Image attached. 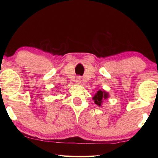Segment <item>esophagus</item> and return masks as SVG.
Listing matches in <instances>:
<instances>
[{"instance_id": "34e87169", "label": "esophagus", "mask_w": 158, "mask_h": 158, "mask_svg": "<svg viewBox=\"0 0 158 158\" xmlns=\"http://www.w3.org/2000/svg\"><path fill=\"white\" fill-rule=\"evenodd\" d=\"M76 82L77 84H80V83L81 82V77L80 76H78L77 77V79H76Z\"/></svg>"}]
</instances>
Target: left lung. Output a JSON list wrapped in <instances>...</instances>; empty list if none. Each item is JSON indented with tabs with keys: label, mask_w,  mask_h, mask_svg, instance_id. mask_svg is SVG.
I'll return each instance as SVG.
<instances>
[{
	"label": "left lung",
	"mask_w": 158,
	"mask_h": 158,
	"mask_svg": "<svg viewBox=\"0 0 158 158\" xmlns=\"http://www.w3.org/2000/svg\"><path fill=\"white\" fill-rule=\"evenodd\" d=\"M108 93L105 91H102V90H99L97 93L95 95L94 97L93 98V100H94L95 103L98 106H101V103L102 102L103 99H106L108 98Z\"/></svg>",
	"instance_id": "obj_1"
}]
</instances>
